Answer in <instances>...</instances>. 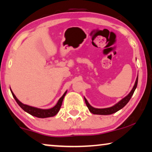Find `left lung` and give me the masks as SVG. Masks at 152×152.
I'll use <instances>...</instances> for the list:
<instances>
[{"instance_id":"obj_1","label":"left lung","mask_w":152,"mask_h":152,"mask_svg":"<svg viewBox=\"0 0 152 152\" xmlns=\"http://www.w3.org/2000/svg\"><path fill=\"white\" fill-rule=\"evenodd\" d=\"M137 83H138V77H137V78H136L135 84H134V86L131 92H129L128 95L125 96V98L123 99L122 100H121L119 102H118V103H116V105H114V106H113V107H107V108H103V109L94 108V107L91 106V105L89 104L88 102V101L86 100V99L84 98L86 104L88 108V110H89V111L91 112V113L94 114L107 115V114H111L115 113L117 111L123 108V107H124L125 105L129 102V101L130 100L132 96L133 95L135 89L136 88V86H137Z\"/></svg>"}]
</instances>
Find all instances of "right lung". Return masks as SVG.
<instances>
[{
    "mask_svg": "<svg viewBox=\"0 0 152 152\" xmlns=\"http://www.w3.org/2000/svg\"><path fill=\"white\" fill-rule=\"evenodd\" d=\"M11 91H12V90H11ZM12 94L13 96H14V98L15 99V100L16 101L18 104L20 105V107L23 110H25V112H27V113L30 114L31 115L36 116V117L47 118V117H50V116H53L58 114L61 107V105L62 104L64 97L66 94V91L64 92V94L62 96H61L60 99H59L58 102L57 103V104L55 105L53 107H52V108L50 109H47V110L39 109V108H37V107H31V106H29V105L23 104V103H21L18 99L16 96H15V94L13 93L12 91Z\"/></svg>",
    "mask_w": 152,
    "mask_h": 152,
    "instance_id": "right-lung-1",
    "label": "right lung"
}]
</instances>
